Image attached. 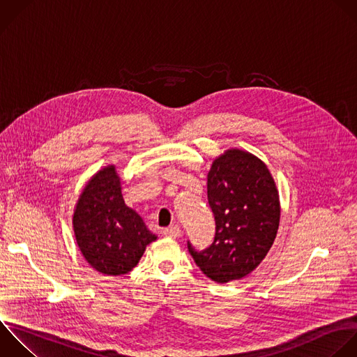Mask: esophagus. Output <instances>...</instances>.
<instances>
[{
    "mask_svg": "<svg viewBox=\"0 0 357 357\" xmlns=\"http://www.w3.org/2000/svg\"><path fill=\"white\" fill-rule=\"evenodd\" d=\"M180 234H181V230H180V227L178 226H170V227H166L165 230H163V236H166V237H172V238H177V237H180Z\"/></svg>",
    "mask_w": 357,
    "mask_h": 357,
    "instance_id": "1",
    "label": "esophagus"
}]
</instances>
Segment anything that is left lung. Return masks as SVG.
I'll return each mask as SVG.
<instances>
[{"instance_id": "8db88e82", "label": "left lung", "mask_w": 357, "mask_h": 357, "mask_svg": "<svg viewBox=\"0 0 357 357\" xmlns=\"http://www.w3.org/2000/svg\"><path fill=\"white\" fill-rule=\"evenodd\" d=\"M206 190L215 240L204 251L188 243V251L213 282L243 279L262 262L278 233L280 202L275 180L259 158L231 148L212 162Z\"/></svg>"}]
</instances>
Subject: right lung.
<instances>
[{
	"instance_id": "right-lung-1",
	"label": "right lung",
	"mask_w": 357,
	"mask_h": 357,
	"mask_svg": "<svg viewBox=\"0 0 357 357\" xmlns=\"http://www.w3.org/2000/svg\"><path fill=\"white\" fill-rule=\"evenodd\" d=\"M73 227L84 258L107 276L132 271L146 245L158 238L126 205L114 165L100 169L85 184L74 208Z\"/></svg>"
}]
</instances>
